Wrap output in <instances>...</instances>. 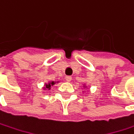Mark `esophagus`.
Masks as SVG:
<instances>
[{
  "label": "esophagus",
  "mask_w": 134,
  "mask_h": 134,
  "mask_svg": "<svg viewBox=\"0 0 134 134\" xmlns=\"http://www.w3.org/2000/svg\"><path fill=\"white\" fill-rule=\"evenodd\" d=\"M65 80H66V81H68V82H70L71 80V76H66L65 77Z\"/></svg>",
  "instance_id": "esophagus-1"
}]
</instances>
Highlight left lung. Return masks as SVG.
<instances>
[{"mask_svg": "<svg viewBox=\"0 0 134 134\" xmlns=\"http://www.w3.org/2000/svg\"><path fill=\"white\" fill-rule=\"evenodd\" d=\"M83 87H84V88H85V87H86V86L84 85V86H83Z\"/></svg>", "mask_w": 134, "mask_h": 134, "instance_id": "obj_1", "label": "left lung"}]
</instances>
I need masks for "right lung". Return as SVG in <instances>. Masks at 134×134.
<instances>
[{
	"instance_id": "obj_1",
	"label": "right lung",
	"mask_w": 134,
	"mask_h": 134,
	"mask_svg": "<svg viewBox=\"0 0 134 134\" xmlns=\"http://www.w3.org/2000/svg\"><path fill=\"white\" fill-rule=\"evenodd\" d=\"M56 83H59V81H57V82H55V81H51V82H49L48 83H45L44 84V86L43 87L44 88V90H51V86H54Z\"/></svg>"
}]
</instances>
